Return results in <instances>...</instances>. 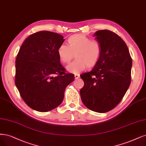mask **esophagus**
I'll use <instances>...</instances> for the list:
<instances>
[{
  "label": "esophagus",
  "mask_w": 146,
  "mask_h": 146,
  "mask_svg": "<svg viewBox=\"0 0 146 146\" xmlns=\"http://www.w3.org/2000/svg\"><path fill=\"white\" fill-rule=\"evenodd\" d=\"M74 77H75V79H78V78H80V75L79 74H75Z\"/></svg>",
  "instance_id": "obj_1"
}]
</instances>
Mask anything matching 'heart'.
I'll list each match as a JSON object with an SVG mask.
<instances>
[{
	"mask_svg": "<svg viewBox=\"0 0 146 146\" xmlns=\"http://www.w3.org/2000/svg\"><path fill=\"white\" fill-rule=\"evenodd\" d=\"M69 46L62 44L58 49V55L62 63H68L74 58V62L66 66L67 71L78 74L88 68H92L98 61L101 47L96 40H91L84 34H75L68 40Z\"/></svg>",
	"mask_w": 146,
	"mask_h": 146,
	"instance_id": "heart-1",
	"label": "heart"
}]
</instances>
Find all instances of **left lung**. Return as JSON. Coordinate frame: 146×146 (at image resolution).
I'll use <instances>...</instances> for the list:
<instances>
[{
    "instance_id": "8db88e82",
    "label": "left lung",
    "mask_w": 146,
    "mask_h": 146,
    "mask_svg": "<svg viewBox=\"0 0 146 146\" xmlns=\"http://www.w3.org/2000/svg\"><path fill=\"white\" fill-rule=\"evenodd\" d=\"M94 37L101 53L92 71L80 75L84 84L80 93L85 106L105 113L116 107L127 92L132 62L126 44L117 34L100 30Z\"/></svg>"
}]
</instances>
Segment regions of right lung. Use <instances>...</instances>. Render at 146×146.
<instances>
[{
  "label": "right lung",
  "mask_w": 146,
  "mask_h": 146,
  "mask_svg": "<svg viewBox=\"0 0 146 146\" xmlns=\"http://www.w3.org/2000/svg\"><path fill=\"white\" fill-rule=\"evenodd\" d=\"M64 41L62 35L42 31L30 35L19 49L15 84L23 101L37 111L58 106L65 89L74 80L60 63L57 51Z\"/></svg>",
  "instance_id": "add662e5"
}]
</instances>
